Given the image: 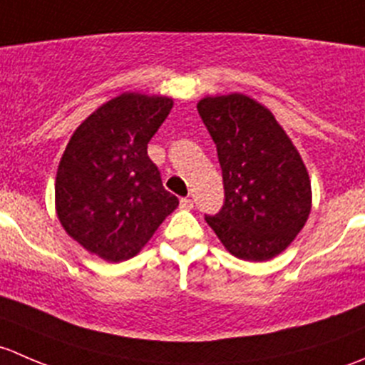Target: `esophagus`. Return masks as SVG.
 Wrapping results in <instances>:
<instances>
[{"label":"esophagus","mask_w":365,"mask_h":365,"mask_svg":"<svg viewBox=\"0 0 365 365\" xmlns=\"http://www.w3.org/2000/svg\"><path fill=\"white\" fill-rule=\"evenodd\" d=\"M180 208L192 210L194 208V201L189 200V197H183V200H180Z\"/></svg>","instance_id":"34e87169"}]
</instances>
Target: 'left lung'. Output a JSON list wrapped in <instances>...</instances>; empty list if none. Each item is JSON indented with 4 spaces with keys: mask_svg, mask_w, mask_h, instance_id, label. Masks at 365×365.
Returning <instances> with one entry per match:
<instances>
[{
    "mask_svg": "<svg viewBox=\"0 0 365 365\" xmlns=\"http://www.w3.org/2000/svg\"><path fill=\"white\" fill-rule=\"evenodd\" d=\"M197 111L217 146L226 201L206 215L220 244L245 261L281 254L305 226L311 180L270 109L244 93L205 97Z\"/></svg>",
    "mask_w": 365,
    "mask_h": 365,
    "instance_id": "obj_1",
    "label": "left lung"
}]
</instances>
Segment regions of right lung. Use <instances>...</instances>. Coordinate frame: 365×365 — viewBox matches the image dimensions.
<instances>
[{
	"instance_id": "right-lung-1",
	"label": "right lung",
	"mask_w": 365,
	"mask_h": 365,
	"mask_svg": "<svg viewBox=\"0 0 365 365\" xmlns=\"http://www.w3.org/2000/svg\"><path fill=\"white\" fill-rule=\"evenodd\" d=\"M171 108L169 97L125 91L95 109L70 138L54 205L68 237L88 252L113 263L130 259L178 206L146 152Z\"/></svg>"
}]
</instances>
